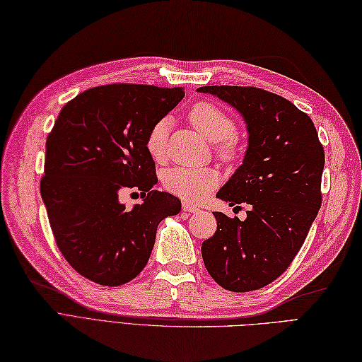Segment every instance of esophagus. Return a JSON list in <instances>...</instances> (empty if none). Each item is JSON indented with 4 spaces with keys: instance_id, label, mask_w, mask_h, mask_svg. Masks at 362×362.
Masks as SVG:
<instances>
[{
    "instance_id": "obj_1",
    "label": "esophagus",
    "mask_w": 362,
    "mask_h": 362,
    "mask_svg": "<svg viewBox=\"0 0 362 362\" xmlns=\"http://www.w3.org/2000/svg\"><path fill=\"white\" fill-rule=\"evenodd\" d=\"M182 209L185 210V211H189V213H194V211H199V207L198 205H194V204H192V202H182Z\"/></svg>"
}]
</instances>
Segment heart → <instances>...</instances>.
Segmentation results:
<instances>
[{"label": "heart", "mask_w": 362, "mask_h": 362, "mask_svg": "<svg viewBox=\"0 0 362 362\" xmlns=\"http://www.w3.org/2000/svg\"><path fill=\"white\" fill-rule=\"evenodd\" d=\"M189 120L210 141H214V152L219 160L233 163L239 158L238 123L228 112L213 103L199 102L190 108ZM168 144L169 120L160 119L146 134V151L153 161L161 163L168 157ZM219 181V172L213 168H173L163 177L165 190L189 202H199L207 198L210 192L218 187Z\"/></svg>", "instance_id": "heart-1"}]
</instances>
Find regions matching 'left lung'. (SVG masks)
<instances>
[{"instance_id":"obj_1","label":"left lung","mask_w":362,"mask_h":362,"mask_svg":"<svg viewBox=\"0 0 362 362\" xmlns=\"http://www.w3.org/2000/svg\"><path fill=\"white\" fill-rule=\"evenodd\" d=\"M233 105L247 122L243 164L218 192L248 204L247 219L214 211L216 233L202 242L209 274L233 292L256 291L285 272L321 207L325 149L310 117L285 97L256 86H201Z\"/></svg>"}]
</instances>
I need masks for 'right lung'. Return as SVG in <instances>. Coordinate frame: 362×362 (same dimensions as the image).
<instances>
[{"instance_id": "right-lung-1", "label": "right lung", "mask_w": 362, "mask_h": 362, "mask_svg": "<svg viewBox=\"0 0 362 362\" xmlns=\"http://www.w3.org/2000/svg\"><path fill=\"white\" fill-rule=\"evenodd\" d=\"M184 97L182 88L110 83L64 105L47 136L41 197L56 245L74 271L120 286L148 263L158 223L181 201L153 189L157 170L144 140ZM123 189L144 199L126 209Z\"/></svg>"}]
</instances>
